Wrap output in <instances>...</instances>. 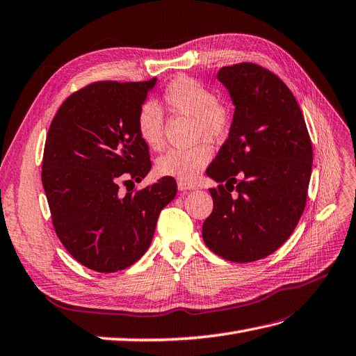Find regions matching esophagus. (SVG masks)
Wrapping results in <instances>:
<instances>
[{"label": "esophagus", "mask_w": 356, "mask_h": 356, "mask_svg": "<svg viewBox=\"0 0 356 356\" xmlns=\"http://www.w3.org/2000/svg\"><path fill=\"white\" fill-rule=\"evenodd\" d=\"M177 188L180 191H191V189H195V186L193 184H188V181H177Z\"/></svg>", "instance_id": "34e87169"}]
</instances>
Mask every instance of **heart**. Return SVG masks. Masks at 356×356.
<instances>
[{
    "instance_id": "heart-1",
    "label": "heart",
    "mask_w": 356,
    "mask_h": 356,
    "mask_svg": "<svg viewBox=\"0 0 356 356\" xmlns=\"http://www.w3.org/2000/svg\"><path fill=\"white\" fill-rule=\"evenodd\" d=\"M163 102L175 113L194 118L195 138L220 140L230 130V113L217 102L216 94L189 77H177L163 89ZM136 129L140 140L152 150H159L163 144V118L156 104L145 103L136 115ZM212 159V148L200 143L188 148H172L156 162L161 176L175 177L180 181H193Z\"/></svg>"
}]
</instances>
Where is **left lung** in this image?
Masks as SVG:
<instances>
[{
	"instance_id": "8db88e82",
	"label": "left lung",
	"mask_w": 356,
	"mask_h": 356,
	"mask_svg": "<svg viewBox=\"0 0 356 356\" xmlns=\"http://www.w3.org/2000/svg\"><path fill=\"white\" fill-rule=\"evenodd\" d=\"M217 79L235 113L206 170L220 185L209 189L213 209L203 222V241L222 259L253 262L276 252L299 222L312 144L299 104L276 74L245 62L222 66Z\"/></svg>"
}]
</instances>
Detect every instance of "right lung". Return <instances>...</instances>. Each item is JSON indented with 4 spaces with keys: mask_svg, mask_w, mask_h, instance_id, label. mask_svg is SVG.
I'll return each mask as SVG.
<instances>
[{
    "mask_svg": "<svg viewBox=\"0 0 356 356\" xmlns=\"http://www.w3.org/2000/svg\"><path fill=\"white\" fill-rule=\"evenodd\" d=\"M154 85L95 81L66 98L48 130L42 185L54 230L74 259L98 273L127 268L147 252L177 193L172 177L119 193L120 183L140 181L152 170L136 115Z\"/></svg>",
    "mask_w": 356,
    "mask_h": 356,
    "instance_id": "obj_1",
    "label": "right lung"
}]
</instances>
